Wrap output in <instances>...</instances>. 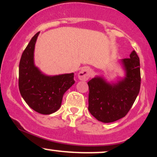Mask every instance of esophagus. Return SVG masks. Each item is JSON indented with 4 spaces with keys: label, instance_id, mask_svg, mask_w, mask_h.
<instances>
[{
    "label": "esophagus",
    "instance_id": "obj_1",
    "mask_svg": "<svg viewBox=\"0 0 157 157\" xmlns=\"http://www.w3.org/2000/svg\"><path fill=\"white\" fill-rule=\"evenodd\" d=\"M91 75V70L89 67H83L81 68L80 72L78 73L79 80L86 81L89 78Z\"/></svg>",
    "mask_w": 157,
    "mask_h": 157
}]
</instances>
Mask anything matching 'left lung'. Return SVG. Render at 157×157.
Masks as SVG:
<instances>
[{
    "label": "left lung",
    "instance_id": "obj_1",
    "mask_svg": "<svg viewBox=\"0 0 157 157\" xmlns=\"http://www.w3.org/2000/svg\"><path fill=\"white\" fill-rule=\"evenodd\" d=\"M125 76L117 82H108L96 76L88 82L89 111L99 121L109 123L125 116L139 94L141 83L140 58L133 51L130 58L120 60Z\"/></svg>",
    "mask_w": 157,
    "mask_h": 157
}]
</instances>
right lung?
<instances>
[{
  "instance_id": "add662e5",
  "label": "right lung",
  "mask_w": 157,
  "mask_h": 157,
  "mask_svg": "<svg viewBox=\"0 0 157 157\" xmlns=\"http://www.w3.org/2000/svg\"><path fill=\"white\" fill-rule=\"evenodd\" d=\"M40 32L31 39L19 64V90L31 109L41 114H51L60 108L65 92L75 83L74 73L45 75L35 64L34 52Z\"/></svg>"
}]
</instances>
